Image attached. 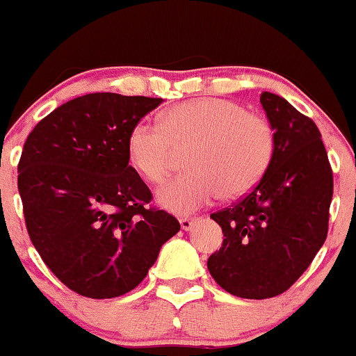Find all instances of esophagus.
Returning a JSON list of instances; mask_svg holds the SVG:
<instances>
[{"mask_svg":"<svg viewBox=\"0 0 356 356\" xmlns=\"http://www.w3.org/2000/svg\"><path fill=\"white\" fill-rule=\"evenodd\" d=\"M193 221H195L193 218H179V225H181L183 230H190L193 225Z\"/></svg>","mask_w":356,"mask_h":356,"instance_id":"obj_1","label":"esophagus"}]
</instances>
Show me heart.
Listing matches in <instances>:
<instances>
[{
    "label": "heart",
    "instance_id": "obj_1",
    "mask_svg": "<svg viewBox=\"0 0 356 356\" xmlns=\"http://www.w3.org/2000/svg\"><path fill=\"white\" fill-rule=\"evenodd\" d=\"M186 173L157 190V202L178 214L193 213L218 197L237 199L265 177L275 152V133L265 118L223 98H195L173 105L161 124L136 122L128 135L129 164L149 183H163L177 152Z\"/></svg>",
    "mask_w": 356,
    "mask_h": 356
}]
</instances>
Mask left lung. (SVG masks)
Here are the masks:
<instances>
[{
	"mask_svg": "<svg viewBox=\"0 0 356 356\" xmlns=\"http://www.w3.org/2000/svg\"><path fill=\"white\" fill-rule=\"evenodd\" d=\"M259 102L275 133L272 164L248 195L211 214L225 238L207 259L213 279L245 299L279 296L305 273L327 238L334 188L315 122L275 93Z\"/></svg>",
	"mask_w": 356,
	"mask_h": 356,
	"instance_id": "obj_1",
	"label": "left lung"
}]
</instances>
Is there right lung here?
<instances>
[{
    "instance_id": "obj_1",
    "label": "right lung",
    "mask_w": 356,
    "mask_h": 356,
    "mask_svg": "<svg viewBox=\"0 0 356 356\" xmlns=\"http://www.w3.org/2000/svg\"><path fill=\"white\" fill-rule=\"evenodd\" d=\"M163 98L90 93L41 119L24 143L19 193L41 259L81 296L118 298L135 289L164 242L173 214L149 207V186L129 166L133 126Z\"/></svg>"
}]
</instances>
